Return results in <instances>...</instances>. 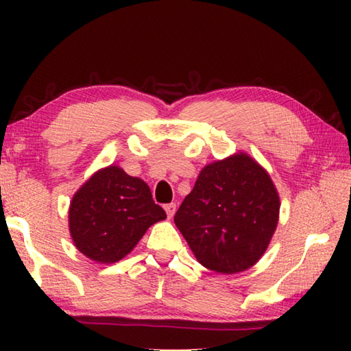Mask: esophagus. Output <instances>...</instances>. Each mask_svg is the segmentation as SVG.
<instances>
[{
  "instance_id": "1",
  "label": "esophagus",
  "mask_w": 351,
  "mask_h": 351,
  "mask_svg": "<svg viewBox=\"0 0 351 351\" xmlns=\"http://www.w3.org/2000/svg\"><path fill=\"white\" fill-rule=\"evenodd\" d=\"M164 209H165V212H167V217H169V218H171V217L175 215V212H176V204H175V203L165 204V206H164Z\"/></svg>"
}]
</instances>
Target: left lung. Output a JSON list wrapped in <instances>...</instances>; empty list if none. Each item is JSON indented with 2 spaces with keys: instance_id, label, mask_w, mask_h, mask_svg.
Instances as JSON below:
<instances>
[{
  "instance_id": "obj_1",
  "label": "left lung",
  "mask_w": 351,
  "mask_h": 351,
  "mask_svg": "<svg viewBox=\"0 0 351 351\" xmlns=\"http://www.w3.org/2000/svg\"><path fill=\"white\" fill-rule=\"evenodd\" d=\"M280 217V197L263 165L246 152L206 164L175 224L201 265L237 274L263 257Z\"/></svg>"
}]
</instances>
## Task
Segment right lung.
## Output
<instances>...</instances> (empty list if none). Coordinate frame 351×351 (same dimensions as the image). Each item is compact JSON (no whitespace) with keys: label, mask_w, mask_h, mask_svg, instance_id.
Returning <instances> with one entry per match:
<instances>
[{"label":"right lung","mask_w":351,"mask_h":351,"mask_svg":"<svg viewBox=\"0 0 351 351\" xmlns=\"http://www.w3.org/2000/svg\"><path fill=\"white\" fill-rule=\"evenodd\" d=\"M165 218L147 182L116 164L94 171L74 193L68 210L74 246L102 265L127 257L147 229Z\"/></svg>","instance_id":"1"}]
</instances>
